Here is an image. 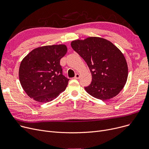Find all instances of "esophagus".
I'll list each match as a JSON object with an SVG mask.
<instances>
[{
	"label": "esophagus",
	"instance_id": "34e87169",
	"mask_svg": "<svg viewBox=\"0 0 149 149\" xmlns=\"http://www.w3.org/2000/svg\"><path fill=\"white\" fill-rule=\"evenodd\" d=\"M80 78V74H76L75 75V77H74V79H79Z\"/></svg>",
	"mask_w": 149,
	"mask_h": 149
}]
</instances>
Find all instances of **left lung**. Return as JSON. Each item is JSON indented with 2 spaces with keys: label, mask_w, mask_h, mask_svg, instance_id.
<instances>
[{
  "label": "left lung",
  "mask_w": 149,
  "mask_h": 149,
  "mask_svg": "<svg viewBox=\"0 0 149 149\" xmlns=\"http://www.w3.org/2000/svg\"><path fill=\"white\" fill-rule=\"evenodd\" d=\"M70 45L92 74V81L84 88L86 91L103 101L118 95L128 77L127 64L121 51L110 41L97 37L74 40Z\"/></svg>",
  "instance_id": "obj_1"
}]
</instances>
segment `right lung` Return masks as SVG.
I'll return each mask as SVG.
<instances>
[{
  "label": "right lung",
  "instance_id": "add662e5",
  "mask_svg": "<svg viewBox=\"0 0 149 149\" xmlns=\"http://www.w3.org/2000/svg\"><path fill=\"white\" fill-rule=\"evenodd\" d=\"M67 51L65 45L43 46L31 51L22 60L19 80L30 98L46 103L66 89L69 79L63 75L60 61Z\"/></svg>",
  "mask_w": 149,
  "mask_h": 149
}]
</instances>
